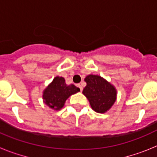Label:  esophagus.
<instances>
[{
  "label": "esophagus",
  "instance_id": "obj_1",
  "mask_svg": "<svg viewBox=\"0 0 157 157\" xmlns=\"http://www.w3.org/2000/svg\"><path fill=\"white\" fill-rule=\"evenodd\" d=\"M76 86H77L78 87H79L80 90H81V91H82V85H81V84H77V85H76Z\"/></svg>",
  "mask_w": 157,
  "mask_h": 157
}]
</instances>
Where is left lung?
I'll return each instance as SVG.
<instances>
[{
  "instance_id": "left-lung-1",
  "label": "left lung",
  "mask_w": 157,
  "mask_h": 157,
  "mask_svg": "<svg viewBox=\"0 0 157 157\" xmlns=\"http://www.w3.org/2000/svg\"><path fill=\"white\" fill-rule=\"evenodd\" d=\"M86 86L82 94L88 99L94 111L105 113L116 101L117 90L112 83L98 75H89L85 78Z\"/></svg>"
}]
</instances>
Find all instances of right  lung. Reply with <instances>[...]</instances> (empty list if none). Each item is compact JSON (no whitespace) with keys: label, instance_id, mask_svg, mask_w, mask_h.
<instances>
[{"label":"right lung","instance_id":"obj_1","mask_svg":"<svg viewBox=\"0 0 157 157\" xmlns=\"http://www.w3.org/2000/svg\"><path fill=\"white\" fill-rule=\"evenodd\" d=\"M80 89L73 84L67 85L64 78L56 76L43 90V102L53 110L59 111L64 106L67 99L79 92Z\"/></svg>","mask_w":157,"mask_h":157}]
</instances>
